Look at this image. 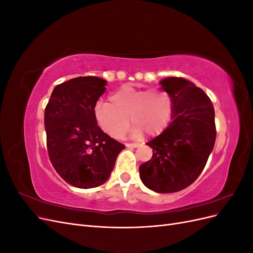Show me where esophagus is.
Here are the masks:
<instances>
[{
	"label": "esophagus",
	"instance_id": "esophagus-1",
	"mask_svg": "<svg viewBox=\"0 0 253 253\" xmlns=\"http://www.w3.org/2000/svg\"><path fill=\"white\" fill-rule=\"evenodd\" d=\"M126 148H129V149H135V148H138L139 144L138 143H126Z\"/></svg>",
	"mask_w": 253,
	"mask_h": 253
}]
</instances>
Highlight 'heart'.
Wrapping results in <instances>:
<instances>
[{
  "label": "heart",
  "mask_w": 253,
  "mask_h": 253,
  "mask_svg": "<svg viewBox=\"0 0 253 253\" xmlns=\"http://www.w3.org/2000/svg\"><path fill=\"white\" fill-rule=\"evenodd\" d=\"M172 113V99L164 89H140L125 85L110 97V102L99 101L95 106V118L102 131L113 138L125 135L129 119L135 125L132 134L156 136L162 133Z\"/></svg>",
  "instance_id": "obj_1"
}]
</instances>
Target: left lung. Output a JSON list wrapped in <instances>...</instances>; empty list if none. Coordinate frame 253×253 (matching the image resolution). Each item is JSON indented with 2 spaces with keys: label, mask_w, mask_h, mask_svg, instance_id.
Here are the masks:
<instances>
[{
  "label": "left lung",
  "mask_w": 253,
  "mask_h": 253,
  "mask_svg": "<svg viewBox=\"0 0 253 253\" xmlns=\"http://www.w3.org/2000/svg\"><path fill=\"white\" fill-rule=\"evenodd\" d=\"M172 99V122L147 142L153 149L139 167L145 187L158 193L186 189L201 175L216 138L214 108L204 90L183 78L160 81Z\"/></svg>",
  "instance_id": "8db88e82"
}]
</instances>
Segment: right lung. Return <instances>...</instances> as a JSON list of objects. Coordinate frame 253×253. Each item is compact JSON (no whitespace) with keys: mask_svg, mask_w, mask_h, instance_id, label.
Here are the masks:
<instances>
[{"mask_svg":"<svg viewBox=\"0 0 253 253\" xmlns=\"http://www.w3.org/2000/svg\"><path fill=\"white\" fill-rule=\"evenodd\" d=\"M102 78L77 77L53 88L45 108L46 147L52 167L70 185L89 189L111 175L125 144L98 126L95 106L104 91Z\"/></svg>","mask_w":253,"mask_h":253,"instance_id":"1","label":"right lung"}]
</instances>
